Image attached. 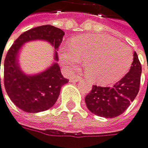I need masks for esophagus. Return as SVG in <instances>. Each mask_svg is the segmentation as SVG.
<instances>
[{"label": "esophagus", "instance_id": "34e87169", "mask_svg": "<svg viewBox=\"0 0 148 148\" xmlns=\"http://www.w3.org/2000/svg\"><path fill=\"white\" fill-rule=\"evenodd\" d=\"M81 76H79V75H75V76H72L70 78V81L71 82H79V81H81Z\"/></svg>", "mask_w": 148, "mask_h": 148}]
</instances>
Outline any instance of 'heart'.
Here are the masks:
<instances>
[{
    "label": "heart",
    "mask_w": 148,
    "mask_h": 148,
    "mask_svg": "<svg viewBox=\"0 0 148 148\" xmlns=\"http://www.w3.org/2000/svg\"><path fill=\"white\" fill-rule=\"evenodd\" d=\"M62 62L70 69L76 68L80 60L84 61V72L92 81L109 84L123 77L133 62L129 46L111 36L84 34L73 38L69 50L60 51Z\"/></svg>",
    "instance_id": "1"
}]
</instances>
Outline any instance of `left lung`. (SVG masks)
Returning a JSON list of instances; mask_svg holds the SVG:
<instances>
[{
  "mask_svg": "<svg viewBox=\"0 0 148 148\" xmlns=\"http://www.w3.org/2000/svg\"><path fill=\"white\" fill-rule=\"evenodd\" d=\"M142 66L136 53L129 72L113 86L93 85L85 96L87 108L96 116L114 118L123 114L139 92Z\"/></svg>",
  "mask_w": 148,
  "mask_h": 148,
  "instance_id": "8db88e82",
  "label": "left lung"
}]
</instances>
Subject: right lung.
<instances>
[{"label":"right lung","instance_id":"add662e5","mask_svg":"<svg viewBox=\"0 0 148 148\" xmlns=\"http://www.w3.org/2000/svg\"><path fill=\"white\" fill-rule=\"evenodd\" d=\"M64 36V31L54 26H38L21 34L9 49L4 60L3 84L12 103L23 111L37 113L51 108L57 101L61 87L69 80L62 75L57 63L40 75H25L17 63L19 49L25 42L42 39L51 42L58 51ZM54 60H58L57 53L54 55Z\"/></svg>","mask_w":148,"mask_h":148}]
</instances>
